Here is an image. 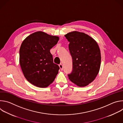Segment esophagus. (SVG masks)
<instances>
[{
	"label": "esophagus",
	"mask_w": 123,
	"mask_h": 123,
	"mask_svg": "<svg viewBox=\"0 0 123 123\" xmlns=\"http://www.w3.org/2000/svg\"><path fill=\"white\" fill-rule=\"evenodd\" d=\"M59 68H60V69L61 70V71H62V70H63V67L62 64H60L59 65Z\"/></svg>",
	"instance_id": "obj_1"
}]
</instances>
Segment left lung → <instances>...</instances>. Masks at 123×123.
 <instances>
[{"label":"left lung","mask_w":123,"mask_h":123,"mask_svg":"<svg viewBox=\"0 0 123 123\" xmlns=\"http://www.w3.org/2000/svg\"><path fill=\"white\" fill-rule=\"evenodd\" d=\"M65 37L69 42L68 49L73 59V70L68 78L79 86L92 82L98 74L101 53L97 42L87 34L76 31Z\"/></svg>","instance_id":"1"}]
</instances>
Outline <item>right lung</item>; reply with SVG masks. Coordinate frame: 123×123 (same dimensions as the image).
Segmentation results:
<instances>
[{"label":"right lung","mask_w":123,"mask_h":123,"mask_svg":"<svg viewBox=\"0 0 123 123\" xmlns=\"http://www.w3.org/2000/svg\"><path fill=\"white\" fill-rule=\"evenodd\" d=\"M58 40V37L37 31L23 41L19 50V63L25 77L31 84L45 87L54 81L59 67L54 63L50 49Z\"/></svg>","instance_id":"1"}]
</instances>
